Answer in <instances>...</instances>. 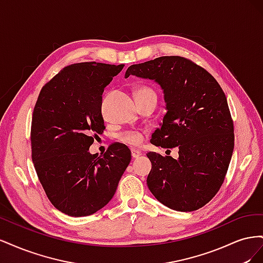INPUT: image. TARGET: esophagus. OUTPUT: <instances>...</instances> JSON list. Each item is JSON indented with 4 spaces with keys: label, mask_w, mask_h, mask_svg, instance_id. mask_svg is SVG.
Instances as JSON below:
<instances>
[{
    "label": "esophagus",
    "mask_w": 263,
    "mask_h": 263,
    "mask_svg": "<svg viewBox=\"0 0 263 263\" xmlns=\"http://www.w3.org/2000/svg\"><path fill=\"white\" fill-rule=\"evenodd\" d=\"M139 156H141V153L140 151H138V150H132V157H133V159H137Z\"/></svg>",
    "instance_id": "obj_1"
}]
</instances>
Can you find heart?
Instances as JSON below:
<instances>
[{"label": "heart", "mask_w": 263, "mask_h": 263, "mask_svg": "<svg viewBox=\"0 0 263 263\" xmlns=\"http://www.w3.org/2000/svg\"><path fill=\"white\" fill-rule=\"evenodd\" d=\"M137 93H155V91L149 89V87H142V89H140ZM121 140L129 146L138 147L142 144L144 136H142V134H140L138 132H128V133H125L122 135Z\"/></svg>", "instance_id": "obj_1"}]
</instances>
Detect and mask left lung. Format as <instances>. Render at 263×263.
I'll return each mask as SVG.
<instances>
[{"instance_id":"obj_1","label":"left lung","mask_w":263,"mask_h":263,"mask_svg":"<svg viewBox=\"0 0 263 263\" xmlns=\"http://www.w3.org/2000/svg\"><path fill=\"white\" fill-rule=\"evenodd\" d=\"M155 80L164 93L166 113L150 142L179 148V158L150 153V192L169 209L192 212L219 191L234 151V123L227 99L204 68L179 55H164L126 70Z\"/></svg>"}]
</instances>
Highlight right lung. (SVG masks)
Here are the masks:
<instances>
[{
	"instance_id": "add662e5",
	"label": "right lung",
	"mask_w": 263,
	"mask_h": 263,
	"mask_svg": "<svg viewBox=\"0 0 263 263\" xmlns=\"http://www.w3.org/2000/svg\"><path fill=\"white\" fill-rule=\"evenodd\" d=\"M124 65L73 63L63 68L39 93L31 118V159L51 204L69 216L98 212L112 200L132 154L113 144L102 156L89 148L105 129L104 87Z\"/></svg>"
}]
</instances>
